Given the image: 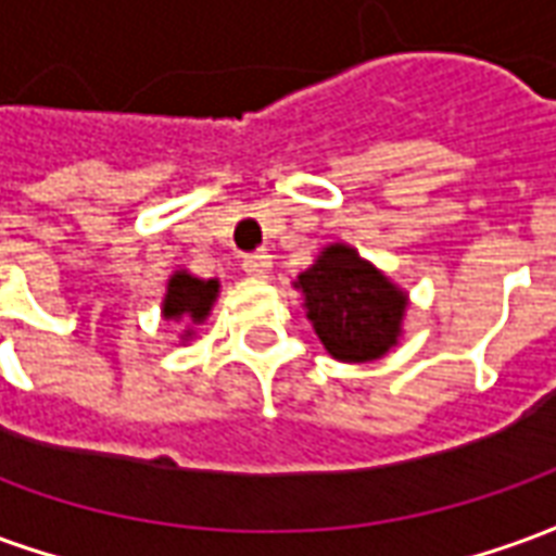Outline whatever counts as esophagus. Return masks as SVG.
Listing matches in <instances>:
<instances>
[{"label":"esophagus","instance_id":"1","mask_svg":"<svg viewBox=\"0 0 556 556\" xmlns=\"http://www.w3.org/2000/svg\"><path fill=\"white\" fill-rule=\"evenodd\" d=\"M270 255L267 253H253V255H247L243 258V274L247 277H255V279H265L267 274H270Z\"/></svg>","mask_w":556,"mask_h":556}]
</instances>
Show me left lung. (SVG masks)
Listing matches in <instances>:
<instances>
[{
  "instance_id": "1",
  "label": "left lung",
  "mask_w": 556,
  "mask_h": 556,
  "mask_svg": "<svg viewBox=\"0 0 556 556\" xmlns=\"http://www.w3.org/2000/svg\"><path fill=\"white\" fill-rule=\"evenodd\" d=\"M294 289L303 291L306 318L337 361H378L402 337L408 294L349 243L325 247Z\"/></svg>"
}]
</instances>
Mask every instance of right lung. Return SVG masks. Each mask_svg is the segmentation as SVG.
Wrapping results in <instances>:
<instances>
[{"label": "right lung", "mask_w": 556, "mask_h": 556, "mask_svg": "<svg viewBox=\"0 0 556 556\" xmlns=\"http://www.w3.org/2000/svg\"><path fill=\"white\" fill-rule=\"evenodd\" d=\"M219 282L217 279H199L187 270H175L166 282V298H163V318L169 321H190L202 325L217 301ZM193 330H184L190 337Z\"/></svg>", "instance_id": "right-lung-1"}]
</instances>
